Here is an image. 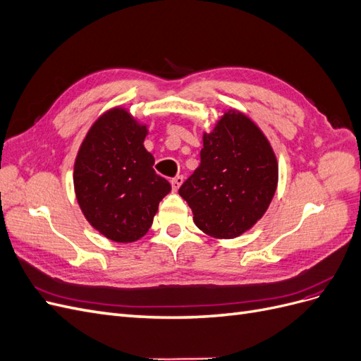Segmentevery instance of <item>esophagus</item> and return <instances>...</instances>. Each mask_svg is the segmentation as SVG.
Here are the masks:
<instances>
[{
    "instance_id": "34e87169",
    "label": "esophagus",
    "mask_w": 361,
    "mask_h": 361,
    "mask_svg": "<svg viewBox=\"0 0 361 361\" xmlns=\"http://www.w3.org/2000/svg\"><path fill=\"white\" fill-rule=\"evenodd\" d=\"M182 182H183V176H176V178H173V179H171V187H173V191H178V190H179V187L182 185Z\"/></svg>"
}]
</instances>
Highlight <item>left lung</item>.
<instances>
[{
  "label": "left lung",
  "instance_id": "8db88e82",
  "mask_svg": "<svg viewBox=\"0 0 361 361\" xmlns=\"http://www.w3.org/2000/svg\"><path fill=\"white\" fill-rule=\"evenodd\" d=\"M279 180L274 152L262 130L231 110L203 135L200 166L182 183L194 223L206 235L236 238L268 209Z\"/></svg>",
  "mask_w": 361,
  "mask_h": 361
}]
</instances>
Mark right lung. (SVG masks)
I'll return each instance as SVG.
<instances>
[{
	"instance_id": "right-lung-1",
	"label": "right lung",
	"mask_w": 361,
	"mask_h": 361,
	"mask_svg": "<svg viewBox=\"0 0 361 361\" xmlns=\"http://www.w3.org/2000/svg\"><path fill=\"white\" fill-rule=\"evenodd\" d=\"M147 128L123 108L96 120L73 167L76 200L97 232L116 243L145 236L159 202L171 191L154 170L155 158L143 146Z\"/></svg>"
}]
</instances>
